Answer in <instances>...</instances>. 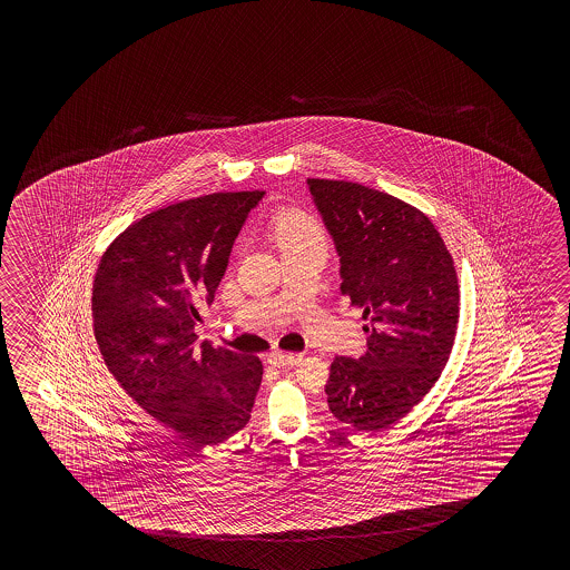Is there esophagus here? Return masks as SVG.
<instances>
[{
    "label": "esophagus",
    "instance_id": "34e87169",
    "mask_svg": "<svg viewBox=\"0 0 570 570\" xmlns=\"http://www.w3.org/2000/svg\"><path fill=\"white\" fill-rule=\"evenodd\" d=\"M303 354L297 352L273 351L267 356L268 364L273 366H293V364L302 363Z\"/></svg>",
    "mask_w": 570,
    "mask_h": 570
}]
</instances>
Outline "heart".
<instances>
[{"instance_id": "1", "label": "heart", "mask_w": 570, "mask_h": 570, "mask_svg": "<svg viewBox=\"0 0 570 570\" xmlns=\"http://www.w3.org/2000/svg\"><path fill=\"white\" fill-rule=\"evenodd\" d=\"M268 236L279 250L303 244L326 243V230L322 222L302 207H285L268 222Z\"/></svg>"}]
</instances>
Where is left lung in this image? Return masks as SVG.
<instances>
[{
	"label": "left lung",
	"mask_w": 570,
	"mask_h": 570,
	"mask_svg": "<svg viewBox=\"0 0 570 570\" xmlns=\"http://www.w3.org/2000/svg\"><path fill=\"white\" fill-rule=\"evenodd\" d=\"M340 255V293L363 309L366 351L336 356L326 383L336 420L397 424L434 387L459 326L454 261L417 207L361 183L307 179Z\"/></svg>",
	"instance_id": "left-lung-1"
}]
</instances>
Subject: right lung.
<instances>
[{"mask_svg":"<svg viewBox=\"0 0 570 570\" xmlns=\"http://www.w3.org/2000/svg\"><path fill=\"white\" fill-rule=\"evenodd\" d=\"M263 191H219L146 214L97 265L91 315L109 373L145 412L197 446L250 420L258 356L197 344V305L214 302L232 244Z\"/></svg>","mask_w":570,"mask_h":570,"instance_id":"add662e5","label":"right lung"}]
</instances>
